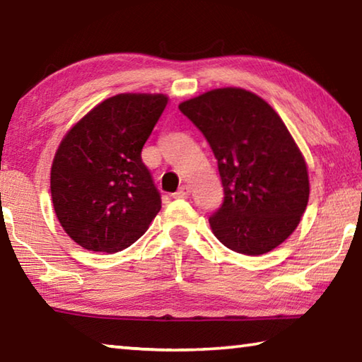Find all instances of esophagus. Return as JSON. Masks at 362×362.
<instances>
[{"label":"esophagus","instance_id":"esophagus-1","mask_svg":"<svg viewBox=\"0 0 362 362\" xmlns=\"http://www.w3.org/2000/svg\"><path fill=\"white\" fill-rule=\"evenodd\" d=\"M189 196V187L188 185H182L177 192L174 193V198H180V199H185Z\"/></svg>","mask_w":362,"mask_h":362}]
</instances>
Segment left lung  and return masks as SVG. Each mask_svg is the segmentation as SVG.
Segmentation results:
<instances>
[{"label": "left lung", "instance_id": "1", "mask_svg": "<svg viewBox=\"0 0 362 362\" xmlns=\"http://www.w3.org/2000/svg\"><path fill=\"white\" fill-rule=\"evenodd\" d=\"M217 159L223 204L209 218L217 240L244 255L267 254L300 223L310 198L305 156L267 100L218 88L183 100Z\"/></svg>", "mask_w": 362, "mask_h": 362}]
</instances>
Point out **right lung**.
<instances>
[{
    "label": "right lung",
    "instance_id": "1",
    "mask_svg": "<svg viewBox=\"0 0 362 362\" xmlns=\"http://www.w3.org/2000/svg\"><path fill=\"white\" fill-rule=\"evenodd\" d=\"M168 102L164 94H116L60 140L51 166L52 206L78 246L113 254L148 230L161 198L142 148Z\"/></svg>",
    "mask_w": 362,
    "mask_h": 362
}]
</instances>
